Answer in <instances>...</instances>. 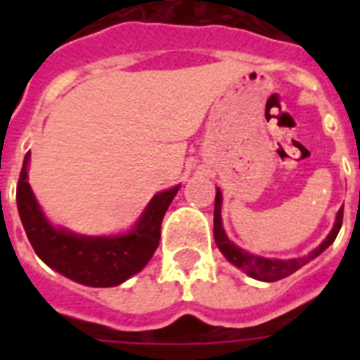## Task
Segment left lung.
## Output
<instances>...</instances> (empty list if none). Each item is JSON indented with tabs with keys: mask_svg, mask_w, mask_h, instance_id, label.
<instances>
[{
	"mask_svg": "<svg viewBox=\"0 0 360 360\" xmlns=\"http://www.w3.org/2000/svg\"><path fill=\"white\" fill-rule=\"evenodd\" d=\"M220 207H222V194L217 188V196H214V243L219 246V250L226 256V259L230 263H233L236 267L243 269L248 276L257 280H263V282H276L280 278H285L301 269L302 265H307L310 259H314L316 256H319L325 248H329L333 245V240L336 239L338 231L342 228V219H344V207L338 211L335 220V226L333 230L327 236V239L321 243V245L316 248L314 252H310L308 256L297 257V259H269V257L254 256L250 252L243 250L237 245H233L228 236L224 233V228H222V217H220Z\"/></svg>",
	"mask_w": 360,
	"mask_h": 360,
	"instance_id": "obj_1",
	"label": "left lung"
}]
</instances>
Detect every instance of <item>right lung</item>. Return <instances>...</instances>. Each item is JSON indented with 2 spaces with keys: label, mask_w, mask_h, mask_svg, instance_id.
<instances>
[{
  "label": "right lung",
  "mask_w": 360,
  "mask_h": 360,
  "mask_svg": "<svg viewBox=\"0 0 360 360\" xmlns=\"http://www.w3.org/2000/svg\"><path fill=\"white\" fill-rule=\"evenodd\" d=\"M27 162L30 153L20 172L16 203L25 236L48 267L91 288L120 285L146 267L157 250L160 224L179 186L155 194L134 228L124 236H76L72 231L53 228L46 220L27 183Z\"/></svg>",
  "instance_id": "right-lung-1"
}]
</instances>
